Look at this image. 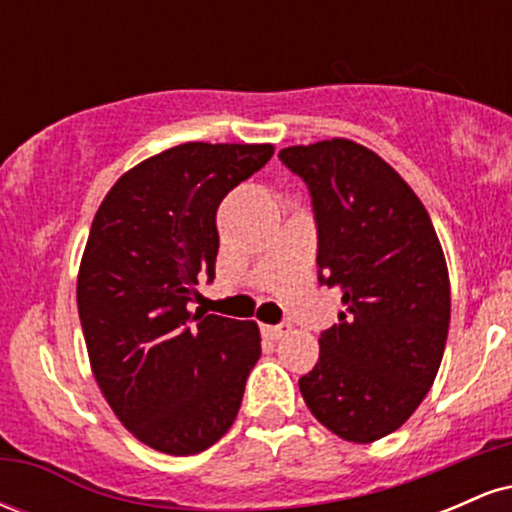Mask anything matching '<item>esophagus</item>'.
Instances as JSON below:
<instances>
[{"instance_id":"obj_1","label":"esophagus","mask_w":512,"mask_h":512,"mask_svg":"<svg viewBox=\"0 0 512 512\" xmlns=\"http://www.w3.org/2000/svg\"><path fill=\"white\" fill-rule=\"evenodd\" d=\"M291 332L289 322H279V325H262V334L267 339H281Z\"/></svg>"}]
</instances>
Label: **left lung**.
<instances>
[{
	"instance_id": "8db88e82",
	"label": "left lung",
	"mask_w": 512,
	"mask_h": 512,
	"mask_svg": "<svg viewBox=\"0 0 512 512\" xmlns=\"http://www.w3.org/2000/svg\"><path fill=\"white\" fill-rule=\"evenodd\" d=\"M308 185L317 281L342 293L339 322L298 380L322 426L351 443L397 431L428 395L450 325V281L431 216L366 146L330 139L279 151Z\"/></svg>"
}]
</instances>
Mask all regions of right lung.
<instances>
[{"label": "right lung", "mask_w": 512, "mask_h": 512, "mask_svg": "<svg viewBox=\"0 0 512 512\" xmlns=\"http://www.w3.org/2000/svg\"><path fill=\"white\" fill-rule=\"evenodd\" d=\"M272 144L187 142L127 170L96 211L76 284L93 375L122 426L158 452L195 455L236 421L260 358L255 322L192 313L214 281L223 197Z\"/></svg>", "instance_id": "add662e5"}]
</instances>
